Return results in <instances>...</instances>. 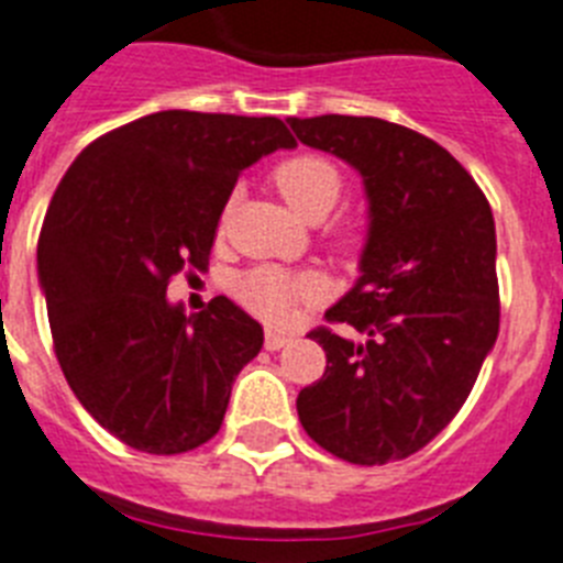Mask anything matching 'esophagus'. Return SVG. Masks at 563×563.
I'll list each match as a JSON object with an SVG mask.
<instances>
[{
    "label": "esophagus",
    "instance_id": "obj_1",
    "mask_svg": "<svg viewBox=\"0 0 563 563\" xmlns=\"http://www.w3.org/2000/svg\"><path fill=\"white\" fill-rule=\"evenodd\" d=\"M289 343H291V338H289V334L272 332V329H268V332H266V349H268V352H277V349L289 346Z\"/></svg>",
    "mask_w": 563,
    "mask_h": 563
}]
</instances>
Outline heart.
I'll list each match as a JSON object with an SVG mask.
<instances>
[{
  "instance_id": "heart-1",
  "label": "heart",
  "mask_w": 563,
  "mask_h": 563,
  "mask_svg": "<svg viewBox=\"0 0 563 563\" xmlns=\"http://www.w3.org/2000/svg\"><path fill=\"white\" fill-rule=\"evenodd\" d=\"M272 179L277 191L283 194V200L291 206V211L309 223L323 220L343 194V177H340L338 165L320 154H295V157L283 159L274 168ZM225 217H229V209L223 211V223ZM238 297L240 303L260 320L280 325L291 318L297 303L318 297V280L309 274L260 266L243 274V280L238 283Z\"/></svg>"
}]
</instances>
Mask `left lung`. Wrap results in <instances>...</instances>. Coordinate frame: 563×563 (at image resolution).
I'll list each match as a JSON object with an SVG mask.
<instances>
[{
  "mask_svg": "<svg viewBox=\"0 0 563 563\" xmlns=\"http://www.w3.org/2000/svg\"><path fill=\"white\" fill-rule=\"evenodd\" d=\"M286 122L303 145L346 159L369 200L361 277L325 311L366 340L309 332L325 372L300 389L297 415L349 464L404 461L455 418L498 338L493 209L464 165L418 131L343 113Z\"/></svg>",
  "mask_w": 563,
  "mask_h": 563,
  "instance_id": "obj_1",
  "label": "left lung"
}]
</instances>
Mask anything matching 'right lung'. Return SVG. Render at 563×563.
<instances>
[{
  "label": "right lung",
  "instance_id": "1",
  "mask_svg": "<svg viewBox=\"0 0 563 563\" xmlns=\"http://www.w3.org/2000/svg\"><path fill=\"white\" fill-rule=\"evenodd\" d=\"M295 145L277 117L159 111L93 140L56 186L36 249L56 361L122 443L179 455L220 432L263 325L229 297L186 314L165 291L209 266L240 172Z\"/></svg>",
  "mask_w": 563,
  "mask_h": 563
}]
</instances>
